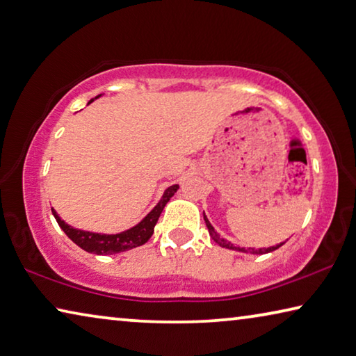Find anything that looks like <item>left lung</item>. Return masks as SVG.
<instances>
[{
  "label": "left lung",
  "instance_id": "left-lung-1",
  "mask_svg": "<svg viewBox=\"0 0 356 356\" xmlns=\"http://www.w3.org/2000/svg\"><path fill=\"white\" fill-rule=\"evenodd\" d=\"M204 222H206V227H207V229H209V234H211V238L217 242V244L220 245V247H225V249H231V250H238V252H245V253H253V255H263V253H269V252H274L275 249H279L280 245H284L285 242H282V244H279V245H273V247H268V249H242V247H234L233 244H231V242H228L227 239H223V238H220V234L217 233L216 229H213V227L211 225V222H209L207 220V217H206V213H204Z\"/></svg>",
  "mask_w": 356,
  "mask_h": 356
}]
</instances>
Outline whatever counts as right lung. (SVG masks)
Instances as JSON below:
<instances>
[{
	"instance_id": "right-lung-1",
	"label": "right lung",
	"mask_w": 356,
	"mask_h": 356,
	"mask_svg": "<svg viewBox=\"0 0 356 356\" xmlns=\"http://www.w3.org/2000/svg\"><path fill=\"white\" fill-rule=\"evenodd\" d=\"M98 97H101V95H98ZM92 101L93 99H90V103H92ZM177 190H179V185H171V187H168L165 190V193H163L161 200L158 201V204L152 209L147 216L140 220L136 227L129 228L127 231H122V233L118 234L90 233V231L72 228L60 218L58 213L55 212V209H52V213L56 220V223H58L60 228L65 231L67 238L81 247V249H83L88 253H97V255H114V253L127 252V250L134 249V247L143 245L150 239V236L154 234V228L158 222V218L161 216L163 209H165L166 202L172 198Z\"/></svg>"
}]
</instances>
